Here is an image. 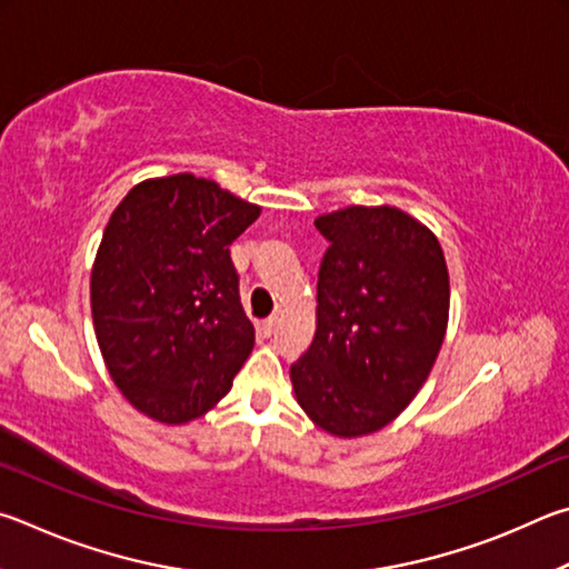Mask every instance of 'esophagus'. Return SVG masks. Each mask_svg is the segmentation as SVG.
<instances>
[{"label": "esophagus", "instance_id": "1", "mask_svg": "<svg viewBox=\"0 0 569 569\" xmlns=\"http://www.w3.org/2000/svg\"><path fill=\"white\" fill-rule=\"evenodd\" d=\"M277 327H279V317H269V320L262 322V332L269 337V335L277 332Z\"/></svg>", "mask_w": 569, "mask_h": 569}]
</instances>
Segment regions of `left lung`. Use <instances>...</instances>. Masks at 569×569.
I'll return each mask as SVG.
<instances>
[{"instance_id": "1", "label": "left lung", "mask_w": 569, "mask_h": 569, "mask_svg": "<svg viewBox=\"0 0 569 569\" xmlns=\"http://www.w3.org/2000/svg\"><path fill=\"white\" fill-rule=\"evenodd\" d=\"M315 224L330 249L315 340L290 380L315 427L357 440L392 425L430 377L450 320V272L440 239L400 207L350 204Z\"/></svg>"}]
</instances>
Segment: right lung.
I'll return each mask as SVG.
<instances>
[{
    "label": "right lung",
    "instance_id": "1",
    "mask_svg": "<svg viewBox=\"0 0 569 569\" xmlns=\"http://www.w3.org/2000/svg\"><path fill=\"white\" fill-rule=\"evenodd\" d=\"M262 212L179 172L129 189L99 242L89 305L109 377L137 412L187 425L232 390L254 347L229 244Z\"/></svg>",
    "mask_w": 569,
    "mask_h": 569
}]
</instances>
